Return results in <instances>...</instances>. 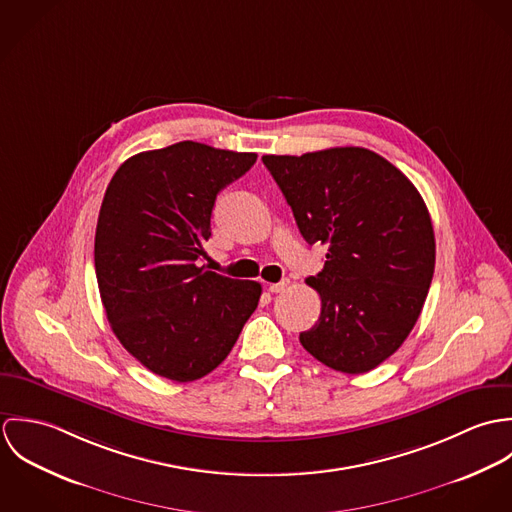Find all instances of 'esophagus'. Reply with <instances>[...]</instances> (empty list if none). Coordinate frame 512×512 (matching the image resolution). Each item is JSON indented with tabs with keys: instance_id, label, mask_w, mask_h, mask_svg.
I'll return each instance as SVG.
<instances>
[{
	"instance_id": "esophagus-1",
	"label": "esophagus",
	"mask_w": 512,
	"mask_h": 512,
	"mask_svg": "<svg viewBox=\"0 0 512 512\" xmlns=\"http://www.w3.org/2000/svg\"><path fill=\"white\" fill-rule=\"evenodd\" d=\"M288 286H290V282H288V280H282V282H278V284H270L268 290L272 293H282L288 290Z\"/></svg>"
}]
</instances>
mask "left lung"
<instances>
[{"label":"left lung","instance_id":"8db88e82","mask_svg":"<svg viewBox=\"0 0 512 512\" xmlns=\"http://www.w3.org/2000/svg\"><path fill=\"white\" fill-rule=\"evenodd\" d=\"M307 244H327L305 280L321 297L317 323L299 335L319 363L363 374L414 329L436 266L428 207L412 181L365 147L264 155Z\"/></svg>","mask_w":512,"mask_h":512}]
</instances>
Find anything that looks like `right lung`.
<instances>
[{
  "label": "right lung",
  "instance_id": "obj_1",
  "mask_svg": "<svg viewBox=\"0 0 512 512\" xmlns=\"http://www.w3.org/2000/svg\"><path fill=\"white\" fill-rule=\"evenodd\" d=\"M256 157L179 142L126 159L106 189L94 236L100 299L124 349L163 378L215 370L258 307V282L199 266L217 195Z\"/></svg>",
  "mask_w": 512,
  "mask_h": 512
}]
</instances>
